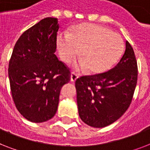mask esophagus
<instances>
[{
  "label": "esophagus",
  "instance_id": "34e87169",
  "mask_svg": "<svg viewBox=\"0 0 150 150\" xmlns=\"http://www.w3.org/2000/svg\"><path fill=\"white\" fill-rule=\"evenodd\" d=\"M78 78H79V75H78L77 73L72 71L71 74V82H75Z\"/></svg>",
  "mask_w": 150,
  "mask_h": 150
}]
</instances>
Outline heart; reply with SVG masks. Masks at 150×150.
Wrapping results in <instances>:
<instances>
[{
    "label": "heart",
    "instance_id": "heart-1",
    "mask_svg": "<svg viewBox=\"0 0 150 150\" xmlns=\"http://www.w3.org/2000/svg\"><path fill=\"white\" fill-rule=\"evenodd\" d=\"M61 59L71 62L80 52L82 61L78 68H88L93 74L105 72L120 60L124 51V41L120 35L100 25L84 23L78 25L68 36L58 39Z\"/></svg>",
    "mask_w": 150,
    "mask_h": 150
}]
</instances>
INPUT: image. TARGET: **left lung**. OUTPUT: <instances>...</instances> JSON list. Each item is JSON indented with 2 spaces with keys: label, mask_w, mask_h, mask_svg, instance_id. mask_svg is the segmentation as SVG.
<instances>
[{
  "label": "left lung",
  "mask_w": 150,
  "mask_h": 150,
  "mask_svg": "<svg viewBox=\"0 0 150 150\" xmlns=\"http://www.w3.org/2000/svg\"><path fill=\"white\" fill-rule=\"evenodd\" d=\"M138 79V65L132 47L110 70L81 76L75 81L80 118L88 125L103 128L123 115L132 101Z\"/></svg>",
  "instance_id": "8db88e82"
}]
</instances>
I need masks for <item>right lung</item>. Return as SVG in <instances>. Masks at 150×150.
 I'll use <instances>...</instances> for the list:
<instances>
[{
	"label": "right lung",
	"mask_w": 150,
	"mask_h": 150,
	"mask_svg": "<svg viewBox=\"0 0 150 150\" xmlns=\"http://www.w3.org/2000/svg\"><path fill=\"white\" fill-rule=\"evenodd\" d=\"M46 18L21 35L8 64L11 96L19 113L35 123L55 115L61 87L71 79L70 68L54 54L59 24Z\"/></svg>",
	"instance_id": "add662e5"
}]
</instances>
